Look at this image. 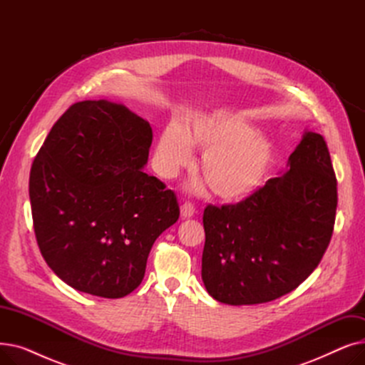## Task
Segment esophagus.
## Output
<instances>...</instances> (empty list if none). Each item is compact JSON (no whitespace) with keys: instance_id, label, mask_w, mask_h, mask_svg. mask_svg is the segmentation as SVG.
<instances>
[{"instance_id":"obj_1","label":"esophagus","mask_w":365,"mask_h":365,"mask_svg":"<svg viewBox=\"0 0 365 365\" xmlns=\"http://www.w3.org/2000/svg\"><path fill=\"white\" fill-rule=\"evenodd\" d=\"M180 215H182V217H185V219L192 217V216L195 215V205H194L192 202H189V201L183 202L182 207H180Z\"/></svg>"}]
</instances>
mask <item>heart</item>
I'll return each instance as SVG.
<instances>
[{"label":"heart","mask_w":365,"mask_h":365,"mask_svg":"<svg viewBox=\"0 0 365 365\" xmlns=\"http://www.w3.org/2000/svg\"><path fill=\"white\" fill-rule=\"evenodd\" d=\"M190 145L204 152L202 175L223 200L252 194L263 182L274 155L271 142L245 120L225 112L200 113L163 130L155 150V167L163 178H175L190 165Z\"/></svg>","instance_id":"heart-1"}]
</instances>
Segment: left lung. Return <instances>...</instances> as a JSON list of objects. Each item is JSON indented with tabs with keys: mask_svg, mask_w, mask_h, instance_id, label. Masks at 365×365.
Returning a JSON list of instances; mask_svg holds the SVG:
<instances>
[{
	"mask_svg": "<svg viewBox=\"0 0 365 365\" xmlns=\"http://www.w3.org/2000/svg\"><path fill=\"white\" fill-rule=\"evenodd\" d=\"M336 207L327 143L306 131L279 178L237 204L205 207L201 277L208 294L240 306L297 289L327 250Z\"/></svg>",
	"mask_w": 365,
	"mask_h": 365,
	"instance_id": "8db88e82",
	"label": "left lung"
}]
</instances>
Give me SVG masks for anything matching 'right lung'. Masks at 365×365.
I'll return each mask as SVG.
<instances>
[{
	"instance_id": "add662e5",
	"label": "right lung",
	"mask_w": 365,
	"mask_h": 365,
	"mask_svg": "<svg viewBox=\"0 0 365 365\" xmlns=\"http://www.w3.org/2000/svg\"><path fill=\"white\" fill-rule=\"evenodd\" d=\"M152 128L124 105L73 103L31 167L35 238L72 289L120 299L140 285L155 240L175 225L176 194L142 170Z\"/></svg>"
}]
</instances>
